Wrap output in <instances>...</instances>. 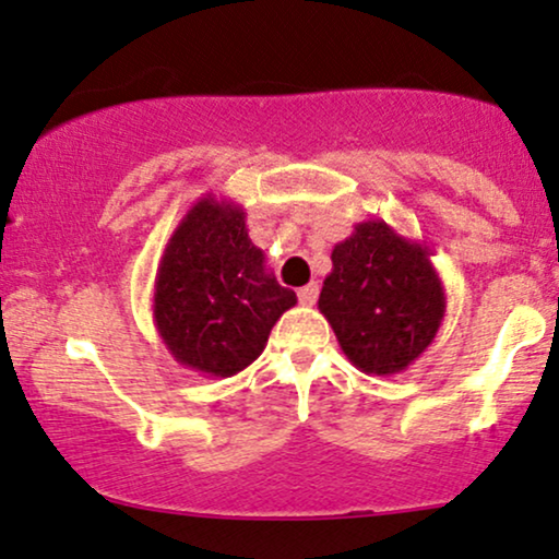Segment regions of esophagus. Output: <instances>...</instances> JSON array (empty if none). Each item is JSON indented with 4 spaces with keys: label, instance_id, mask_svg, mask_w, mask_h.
I'll use <instances>...</instances> for the list:
<instances>
[{
    "label": "esophagus",
    "instance_id": "1",
    "mask_svg": "<svg viewBox=\"0 0 559 559\" xmlns=\"http://www.w3.org/2000/svg\"><path fill=\"white\" fill-rule=\"evenodd\" d=\"M316 298H319V282H308L306 287H300L298 290L300 306H313Z\"/></svg>",
    "mask_w": 559,
    "mask_h": 559
}]
</instances>
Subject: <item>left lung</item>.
Instances as JSON below:
<instances>
[{
	"instance_id": "8db88e82",
	"label": "left lung",
	"mask_w": 559,
	"mask_h": 559,
	"mask_svg": "<svg viewBox=\"0 0 559 559\" xmlns=\"http://www.w3.org/2000/svg\"><path fill=\"white\" fill-rule=\"evenodd\" d=\"M425 240H409L383 219L357 223L332 251L319 311L342 353L368 376L409 368L436 340L445 290Z\"/></svg>"
}]
</instances>
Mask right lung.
<instances>
[{
	"label": "right lung",
	"instance_id": "obj_1",
	"mask_svg": "<svg viewBox=\"0 0 559 559\" xmlns=\"http://www.w3.org/2000/svg\"><path fill=\"white\" fill-rule=\"evenodd\" d=\"M295 302L248 238L243 206L206 194L165 246L153 321L176 362L230 378L264 353L272 326Z\"/></svg>",
	"mask_w": 559,
	"mask_h": 559
}]
</instances>
